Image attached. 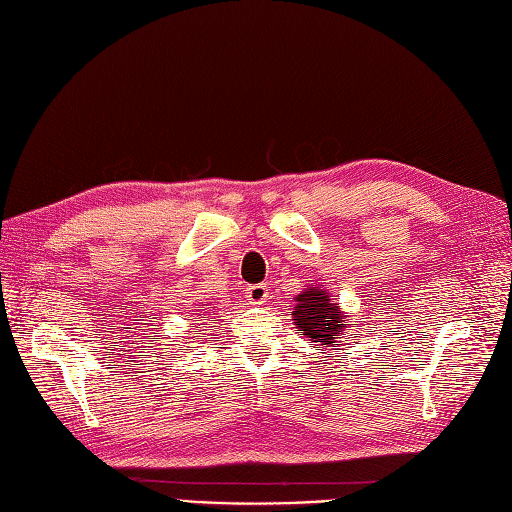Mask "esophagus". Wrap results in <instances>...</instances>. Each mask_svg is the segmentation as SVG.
Masks as SVG:
<instances>
[{"label":"esophagus","mask_w":512,"mask_h":512,"mask_svg":"<svg viewBox=\"0 0 512 512\" xmlns=\"http://www.w3.org/2000/svg\"><path fill=\"white\" fill-rule=\"evenodd\" d=\"M245 298H247L249 302H252V304H263V302L269 298L267 287H265V285H252V287H247Z\"/></svg>","instance_id":"34e87169"}]
</instances>
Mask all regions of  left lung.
Segmentation results:
<instances>
[{"instance_id":"left-lung-1","label":"left lung","mask_w":512,"mask_h":512,"mask_svg":"<svg viewBox=\"0 0 512 512\" xmlns=\"http://www.w3.org/2000/svg\"><path fill=\"white\" fill-rule=\"evenodd\" d=\"M295 302H298L293 309L295 324H298L300 331H304V335L315 339V342L335 344V335L348 328L346 317L331 300V293L313 287L298 295Z\"/></svg>"}]
</instances>
